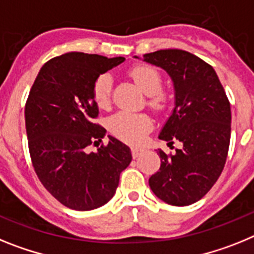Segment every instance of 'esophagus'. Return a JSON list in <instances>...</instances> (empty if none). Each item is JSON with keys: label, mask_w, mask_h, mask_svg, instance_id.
<instances>
[{"label": "esophagus", "mask_w": 254, "mask_h": 254, "mask_svg": "<svg viewBox=\"0 0 254 254\" xmlns=\"http://www.w3.org/2000/svg\"><path fill=\"white\" fill-rule=\"evenodd\" d=\"M142 152H143V149L135 148V147H134V148H131V156H133V158H138Z\"/></svg>", "instance_id": "obj_1"}]
</instances>
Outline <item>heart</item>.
I'll use <instances>...</instances> for the list:
<instances>
[{
    "label": "heart",
    "mask_w": 254,
    "mask_h": 254,
    "mask_svg": "<svg viewBox=\"0 0 254 254\" xmlns=\"http://www.w3.org/2000/svg\"><path fill=\"white\" fill-rule=\"evenodd\" d=\"M129 75L138 87L148 96V106L154 111L164 110L167 105V97L162 92V76L156 67L151 65H138L130 69ZM112 79L105 72L97 76L92 85V98L100 109H106L111 100ZM152 120L148 115L120 111L111 116L109 129L115 136L130 144H140L152 129Z\"/></svg>",
    "instance_id": "obj_1"
}]
</instances>
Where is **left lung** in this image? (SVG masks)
<instances>
[{"label": "left lung", "mask_w": 254, "mask_h": 254, "mask_svg": "<svg viewBox=\"0 0 254 254\" xmlns=\"http://www.w3.org/2000/svg\"><path fill=\"white\" fill-rule=\"evenodd\" d=\"M144 61L169 72L175 88V109L161 130V140L183 144L176 153L161 149V166L149 178L160 199L189 206L206 195L224 170L231 133V110L224 87L209 64L183 50L145 54Z\"/></svg>", "instance_id": "8db88e82"}]
</instances>
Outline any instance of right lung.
<instances>
[{"label":"right lung","mask_w":254,"mask_h":254,"mask_svg":"<svg viewBox=\"0 0 254 254\" xmlns=\"http://www.w3.org/2000/svg\"><path fill=\"white\" fill-rule=\"evenodd\" d=\"M124 57L70 52L42 66L25 103V127L32 164L46 189L64 206L90 211L114 197L120 174L131 162L129 147L105 136L96 124L92 98L97 76L124 63Z\"/></svg>","instance_id":"add662e5"}]
</instances>
